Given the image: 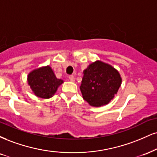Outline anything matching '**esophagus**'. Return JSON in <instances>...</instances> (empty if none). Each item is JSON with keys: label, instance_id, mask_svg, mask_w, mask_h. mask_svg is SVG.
Returning a JSON list of instances; mask_svg holds the SVG:
<instances>
[{"label": "esophagus", "instance_id": "obj_1", "mask_svg": "<svg viewBox=\"0 0 157 157\" xmlns=\"http://www.w3.org/2000/svg\"><path fill=\"white\" fill-rule=\"evenodd\" d=\"M69 80L71 81V82H75V77L73 76V75H71V76H69Z\"/></svg>", "mask_w": 157, "mask_h": 157}]
</instances>
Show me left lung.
I'll use <instances>...</instances> for the list:
<instances>
[{
  "label": "left lung",
  "mask_w": 157,
  "mask_h": 157,
  "mask_svg": "<svg viewBox=\"0 0 157 157\" xmlns=\"http://www.w3.org/2000/svg\"><path fill=\"white\" fill-rule=\"evenodd\" d=\"M122 79L119 72L108 63L97 60L83 71L80 87L82 98L90 106L106 105L117 94Z\"/></svg>",
  "instance_id": "left-lung-1"
}]
</instances>
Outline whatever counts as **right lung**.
<instances>
[{"mask_svg":"<svg viewBox=\"0 0 157 157\" xmlns=\"http://www.w3.org/2000/svg\"><path fill=\"white\" fill-rule=\"evenodd\" d=\"M27 81L32 91L38 97L49 99L53 97L63 82L58 79L50 66L38 68L28 74Z\"/></svg>","mask_w":157,"mask_h":157,"instance_id":"1","label":"right lung"}]
</instances>
